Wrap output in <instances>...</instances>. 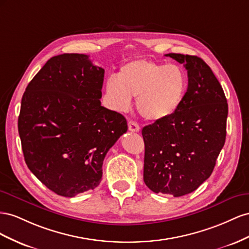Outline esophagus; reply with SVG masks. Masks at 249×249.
Listing matches in <instances>:
<instances>
[{
    "mask_svg": "<svg viewBox=\"0 0 249 249\" xmlns=\"http://www.w3.org/2000/svg\"><path fill=\"white\" fill-rule=\"evenodd\" d=\"M128 129L130 131H133V132H138V131H140V126L136 122V121H129V122H128Z\"/></svg>",
    "mask_w": 249,
    "mask_h": 249,
    "instance_id": "obj_1",
    "label": "esophagus"
}]
</instances>
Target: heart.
<instances>
[{
	"label": "heart",
	"instance_id": "b5f03b06",
	"mask_svg": "<svg viewBox=\"0 0 249 249\" xmlns=\"http://www.w3.org/2000/svg\"><path fill=\"white\" fill-rule=\"evenodd\" d=\"M188 89V76L176 65L134 59L121 66L117 78L106 80L105 91L112 107L127 110L131 98L148 121L166 120L178 110Z\"/></svg>",
	"mask_w": 249,
	"mask_h": 249
}]
</instances>
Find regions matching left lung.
Wrapping results in <instances>:
<instances>
[{
	"label": "left lung",
	"mask_w": 249,
	"mask_h": 249,
	"mask_svg": "<svg viewBox=\"0 0 249 249\" xmlns=\"http://www.w3.org/2000/svg\"><path fill=\"white\" fill-rule=\"evenodd\" d=\"M188 71L180 107L166 120L145 126L144 181L154 193H192L211 176L225 143L229 106L216 76L201 58L166 54Z\"/></svg>",
	"instance_id": "obj_1"
}]
</instances>
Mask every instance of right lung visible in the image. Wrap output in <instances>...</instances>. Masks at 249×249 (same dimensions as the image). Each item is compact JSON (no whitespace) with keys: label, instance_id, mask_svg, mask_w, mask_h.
Wrapping results in <instances>:
<instances>
[{"label":"right lung","instance_id":"right-lung-1","mask_svg":"<svg viewBox=\"0 0 249 249\" xmlns=\"http://www.w3.org/2000/svg\"><path fill=\"white\" fill-rule=\"evenodd\" d=\"M104 70L84 54L50 58L28 84L18 133L30 171L54 193L73 197L99 186L106 153L127 131L101 106Z\"/></svg>","mask_w":249,"mask_h":249}]
</instances>
